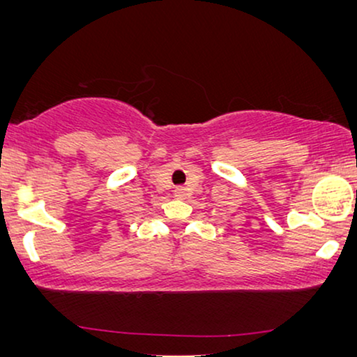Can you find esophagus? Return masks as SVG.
Wrapping results in <instances>:
<instances>
[{"label": "esophagus", "mask_w": 357, "mask_h": 357, "mask_svg": "<svg viewBox=\"0 0 357 357\" xmlns=\"http://www.w3.org/2000/svg\"><path fill=\"white\" fill-rule=\"evenodd\" d=\"M174 195H175V197H177V198L183 199L185 197H187V188H185V187H177V188L174 190Z\"/></svg>", "instance_id": "34e87169"}]
</instances>
